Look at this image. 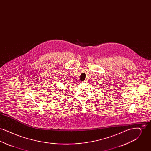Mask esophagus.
I'll list each match as a JSON object with an SVG mask.
<instances>
[{
	"label": "esophagus",
	"instance_id": "1",
	"mask_svg": "<svg viewBox=\"0 0 151 151\" xmlns=\"http://www.w3.org/2000/svg\"><path fill=\"white\" fill-rule=\"evenodd\" d=\"M81 83H86V81H83V82H81Z\"/></svg>",
	"mask_w": 151,
	"mask_h": 151
}]
</instances>
